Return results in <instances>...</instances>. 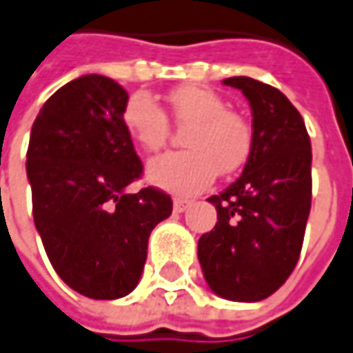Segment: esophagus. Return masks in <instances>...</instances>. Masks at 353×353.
<instances>
[{"mask_svg":"<svg viewBox=\"0 0 353 353\" xmlns=\"http://www.w3.org/2000/svg\"><path fill=\"white\" fill-rule=\"evenodd\" d=\"M190 204H192L190 200H181V198H179V200H174L172 208H174V212H184L188 206H190Z\"/></svg>","mask_w":353,"mask_h":353,"instance_id":"1","label":"esophagus"}]
</instances>
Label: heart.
<instances>
[{"instance_id":"b5f03b06","label":"heart","mask_w":353,"mask_h":353,"mask_svg":"<svg viewBox=\"0 0 353 353\" xmlns=\"http://www.w3.org/2000/svg\"><path fill=\"white\" fill-rule=\"evenodd\" d=\"M170 114L184 129L186 151L165 153L147 165V179L172 194H196L210 186L216 174L241 169L251 155V125L216 92L202 86H181L167 96ZM129 137L147 153L159 151L169 137L165 112L145 92H135L121 110Z\"/></svg>"}]
</instances>
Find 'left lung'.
I'll use <instances>...</instances> for the list:
<instances>
[{"label":"left lung","mask_w":353,"mask_h":353,"mask_svg":"<svg viewBox=\"0 0 353 353\" xmlns=\"http://www.w3.org/2000/svg\"><path fill=\"white\" fill-rule=\"evenodd\" d=\"M251 105L253 147L241 176L208 198L218 222L198 239V261L212 292L257 303L277 291L299 261L310 200V137L277 88L248 76L225 78Z\"/></svg>","instance_id":"1"}]
</instances>
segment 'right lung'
<instances>
[{"mask_svg": "<svg viewBox=\"0 0 353 353\" xmlns=\"http://www.w3.org/2000/svg\"><path fill=\"white\" fill-rule=\"evenodd\" d=\"M128 92L86 74L41 108L27 149L34 228L48 261L76 292L114 301L133 291L147 241L172 200L153 186L128 194L143 165L121 123Z\"/></svg>", "mask_w": 353, "mask_h": 353, "instance_id": "1", "label": "right lung"}]
</instances>
